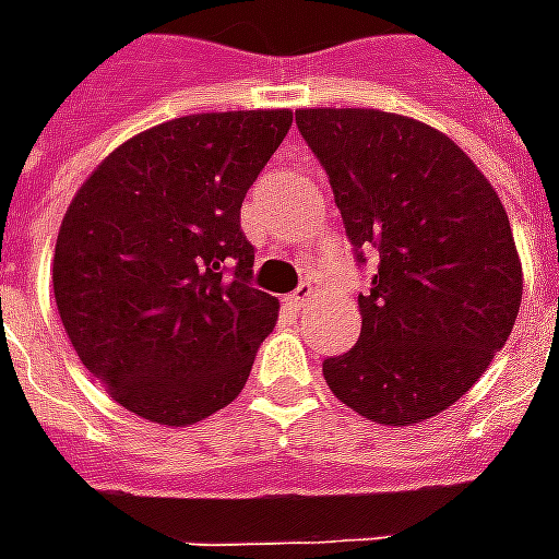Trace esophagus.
I'll return each mask as SVG.
<instances>
[{
    "label": "esophagus",
    "mask_w": 559,
    "mask_h": 559,
    "mask_svg": "<svg viewBox=\"0 0 559 559\" xmlns=\"http://www.w3.org/2000/svg\"><path fill=\"white\" fill-rule=\"evenodd\" d=\"M311 296H314V290H311V284H302V287H299V290H296V293H290V296H287L284 302L290 305L293 311H305V305L311 302Z\"/></svg>",
    "instance_id": "1"
}]
</instances>
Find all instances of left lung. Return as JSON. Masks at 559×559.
<instances>
[{"label":"left lung","instance_id":"8db88e82","mask_svg":"<svg viewBox=\"0 0 559 559\" xmlns=\"http://www.w3.org/2000/svg\"><path fill=\"white\" fill-rule=\"evenodd\" d=\"M347 239L377 257L356 347L323 362L335 399L380 425L449 411L515 326L521 260L500 197L443 131L365 107L296 110Z\"/></svg>","mask_w":559,"mask_h":559}]
</instances>
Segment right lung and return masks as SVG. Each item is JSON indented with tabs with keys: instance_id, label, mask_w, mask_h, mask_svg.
Listing matches in <instances>:
<instances>
[{
	"instance_id": "obj_1",
	"label": "right lung",
	"mask_w": 559,
	"mask_h": 559,
	"mask_svg": "<svg viewBox=\"0 0 559 559\" xmlns=\"http://www.w3.org/2000/svg\"><path fill=\"white\" fill-rule=\"evenodd\" d=\"M290 110L194 114L116 146L71 200L53 293L80 362L140 419L185 428L245 389L278 299L239 209Z\"/></svg>"
}]
</instances>
